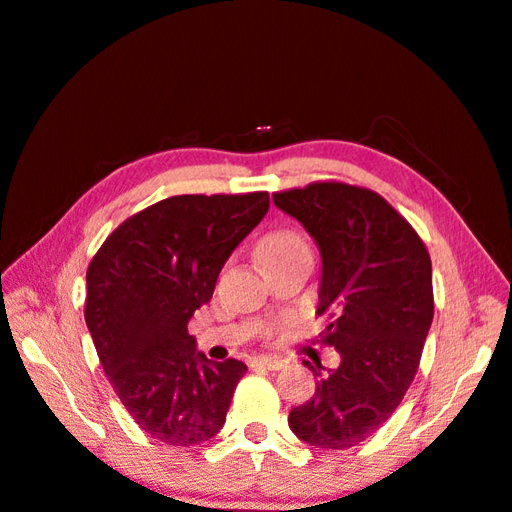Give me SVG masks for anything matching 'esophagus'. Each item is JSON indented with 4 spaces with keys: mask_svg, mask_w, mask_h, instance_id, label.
Masks as SVG:
<instances>
[{
    "mask_svg": "<svg viewBox=\"0 0 512 512\" xmlns=\"http://www.w3.org/2000/svg\"><path fill=\"white\" fill-rule=\"evenodd\" d=\"M285 365L283 359H276V356H256L252 361V368H260V370H281Z\"/></svg>",
    "mask_w": 512,
    "mask_h": 512,
    "instance_id": "obj_1",
    "label": "esophagus"
}]
</instances>
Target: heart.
Wrapping results in <instances>:
<instances>
[{
    "instance_id": "obj_1",
    "label": "heart",
    "mask_w": 512,
    "mask_h": 512,
    "mask_svg": "<svg viewBox=\"0 0 512 512\" xmlns=\"http://www.w3.org/2000/svg\"><path fill=\"white\" fill-rule=\"evenodd\" d=\"M305 240L294 234V231H274V234H269L263 238V243L258 247V256L265 258V256H274V254H281L289 247H296V245H303Z\"/></svg>"
}]
</instances>
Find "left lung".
<instances>
[{
  "label": "left lung",
  "instance_id": "8db88e82",
  "mask_svg": "<svg viewBox=\"0 0 512 512\" xmlns=\"http://www.w3.org/2000/svg\"><path fill=\"white\" fill-rule=\"evenodd\" d=\"M323 258L318 316L332 323L321 343L339 368L305 361L316 376L310 401L289 412L294 435L316 448L347 450L372 437L406 397L435 316L430 254L388 200L345 182L276 191Z\"/></svg>",
  "mask_w": 512,
  "mask_h": 512
}]
</instances>
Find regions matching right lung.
Here are the masks:
<instances>
[{
	"label": "right lung",
	"instance_id": "obj_1",
	"mask_svg": "<svg viewBox=\"0 0 512 512\" xmlns=\"http://www.w3.org/2000/svg\"><path fill=\"white\" fill-rule=\"evenodd\" d=\"M267 209V191L171 196L124 220L86 269L84 318L102 370L153 439L187 448L223 428L247 365L209 361L187 325Z\"/></svg>",
	"mask_w": 512,
	"mask_h": 512
}]
</instances>
